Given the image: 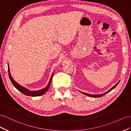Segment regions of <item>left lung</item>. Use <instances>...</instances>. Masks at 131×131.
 Returning <instances> with one entry per match:
<instances>
[{
  "instance_id": "1",
  "label": "left lung",
  "mask_w": 131,
  "mask_h": 131,
  "mask_svg": "<svg viewBox=\"0 0 131 131\" xmlns=\"http://www.w3.org/2000/svg\"><path fill=\"white\" fill-rule=\"evenodd\" d=\"M119 81H118V82H117V83L116 84V85H115L114 87H112L111 89H110L109 91H108L107 92H106L105 93H102V94H88V93H84V92H81V91H79V92H80L81 93H83V94H84V95H87V96H90V97H93V98H99V97H101V96H103V95H105L106 93H109V92H110V91H111L112 90H113V89H114L117 86V84L119 83Z\"/></svg>"
}]
</instances>
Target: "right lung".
<instances>
[{
    "label": "right lung",
    "instance_id": "add662e5",
    "mask_svg": "<svg viewBox=\"0 0 131 131\" xmlns=\"http://www.w3.org/2000/svg\"><path fill=\"white\" fill-rule=\"evenodd\" d=\"M8 65V72H9V76L10 78V80L12 82V83H13V84L14 85V86L15 87L18 91H19L20 92H21L22 93H23L24 94L26 95H27V96H40V95H43L45 93H46V92L48 90V89H49L50 84H51V80H52V78H53V73L52 74V75L50 77V79L49 80V83H48L47 86L40 89V90H38V91H29L28 89L24 87L21 86V85H20L18 83H17V82H16L14 80V79L13 78V77H12L10 73V68H9V64H7Z\"/></svg>",
    "mask_w": 131,
    "mask_h": 131
}]
</instances>
